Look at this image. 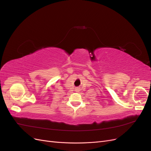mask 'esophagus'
<instances>
[{
  "instance_id": "esophagus-1",
  "label": "esophagus",
  "mask_w": 151,
  "mask_h": 151,
  "mask_svg": "<svg viewBox=\"0 0 151 151\" xmlns=\"http://www.w3.org/2000/svg\"><path fill=\"white\" fill-rule=\"evenodd\" d=\"M78 90H79L78 89H76V91H78Z\"/></svg>"
}]
</instances>
